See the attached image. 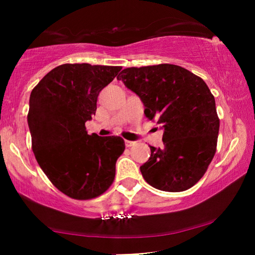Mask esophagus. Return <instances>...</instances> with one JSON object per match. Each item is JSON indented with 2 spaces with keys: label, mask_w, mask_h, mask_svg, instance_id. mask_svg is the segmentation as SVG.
<instances>
[{
  "label": "esophagus",
  "mask_w": 255,
  "mask_h": 255,
  "mask_svg": "<svg viewBox=\"0 0 255 255\" xmlns=\"http://www.w3.org/2000/svg\"><path fill=\"white\" fill-rule=\"evenodd\" d=\"M135 144V141H130V140H125V146L127 147H131V146H133Z\"/></svg>",
  "instance_id": "esophagus-1"
}]
</instances>
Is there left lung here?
Here are the masks:
<instances>
[{
  "instance_id": "8db88e82",
  "label": "left lung",
  "mask_w": 255,
  "mask_h": 255,
  "mask_svg": "<svg viewBox=\"0 0 255 255\" xmlns=\"http://www.w3.org/2000/svg\"><path fill=\"white\" fill-rule=\"evenodd\" d=\"M117 79L140 97L145 116L163 130V146H149L151 156L140 166L142 177L159 190L189 189L207 172L217 147L219 118L207 83L170 64L125 68Z\"/></svg>"
}]
</instances>
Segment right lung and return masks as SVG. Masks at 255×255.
<instances>
[{
	"instance_id": "right-lung-1",
	"label": "right lung",
	"mask_w": 255,
	"mask_h": 255,
	"mask_svg": "<svg viewBox=\"0 0 255 255\" xmlns=\"http://www.w3.org/2000/svg\"><path fill=\"white\" fill-rule=\"evenodd\" d=\"M121 69L64 64L31 92L27 124L34 156L53 186L74 200L95 198L114 182L124 140L90 135L85 124L96 113L100 92Z\"/></svg>"
}]
</instances>
